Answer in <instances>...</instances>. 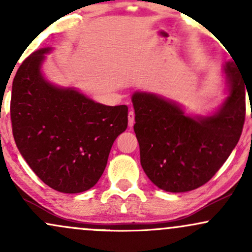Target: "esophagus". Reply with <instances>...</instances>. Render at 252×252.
<instances>
[{
	"label": "esophagus",
	"instance_id": "1",
	"mask_svg": "<svg viewBox=\"0 0 252 252\" xmlns=\"http://www.w3.org/2000/svg\"><path fill=\"white\" fill-rule=\"evenodd\" d=\"M135 123V112L132 110H130L129 114H128V126L129 128H132Z\"/></svg>",
	"mask_w": 252,
	"mask_h": 252
}]
</instances>
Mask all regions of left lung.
<instances>
[{"mask_svg": "<svg viewBox=\"0 0 252 252\" xmlns=\"http://www.w3.org/2000/svg\"><path fill=\"white\" fill-rule=\"evenodd\" d=\"M233 62L221 67L226 97L207 115L189 114L175 100L153 92L132 94L141 166L160 189L181 193L202 186L238 143L249 90Z\"/></svg>", "mask_w": 252, "mask_h": 252, "instance_id": "obj_1", "label": "left lung"}]
</instances>
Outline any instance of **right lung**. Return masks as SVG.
Segmentation results:
<instances>
[{
	"mask_svg": "<svg viewBox=\"0 0 252 252\" xmlns=\"http://www.w3.org/2000/svg\"><path fill=\"white\" fill-rule=\"evenodd\" d=\"M43 47L31 54L13 80L10 117L20 154L51 189L80 193L102 176L112 144L128 126V106L97 103L79 90L45 77Z\"/></svg>",
	"mask_w": 252,
	"mask_h": 252,
	"instance_id": "1",
	"label": "right lung"
}]
</instances>
